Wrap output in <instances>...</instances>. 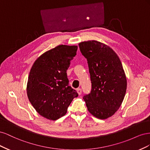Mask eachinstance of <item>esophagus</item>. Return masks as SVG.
<instances>
[{"mask_svg":"<svg viewBox=\"0 0 150 150\" xmlns=\"http://www.w3.org/2000/svg\"><path fill=\"white\" fill-rule=\"evenodd\" d=\"M77 92H78L79 95H81V93H82V90H81V88H78V89H77Z\"/></svg>","mask_w":150,"mask_h":150,"instance_id":"1","label":"esophagus"}]
</instances>
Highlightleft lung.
<instances>
[{
  "mask_svg": "<svg viewBox=\"0 0 150 150\" xmlns=\"http://www.w3.org/2000/svg\"><path fill=\"white\" fill-rule=\"evenodd\" d=\"M87 59L92 83L91 93L84 96L89 112L98 119L105 120L117 111L127 88L125 72L118 56L105 44L88 40L79 44Z\"/></svg>",
  "mask_w": 150,
  "mask_h": 150,
  "instance_id": "obj_1",
  "label": "left lung"
}]
</instances>
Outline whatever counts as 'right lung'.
Returning a JSON list of instances; mask_svg holds the SVG:
<instances>
[{"mask_svg":"<svg viewBox=\"0 0 150 150\" xmlns=\"http://www.w3.org/2000/svg\"><path fill=\"white\" fill-rule=\"evenodd\" d=\"M77 46L59 45L36 59L27 84L29 100L39 114L55 121L64 116L78 94L69 86L66 71L76 55Z\"/></svg>","mask_w":150,"mask_h":150,"instance_id":"add662e5","label":"right lung"}]
</instances>
